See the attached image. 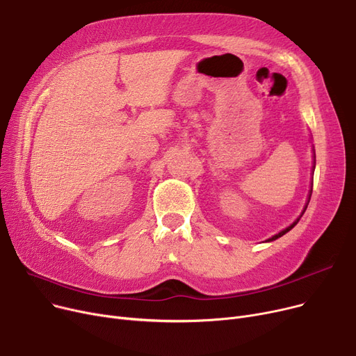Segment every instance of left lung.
<instances>
[{"label": "left lung", "mask_w": 356, "mask_h": 356, "mask_svg": "<svg viewBox=\"0 0 356 356\" xmlns=\"http://www.w3.org/2000/svg\"><path fill=\"white\" fill-rule=\"evenodd\" d=\"M314 159H316V156H314ZM314 164H316V160H314ZM313 172H314V165H313ZM312 188H313V184H312ZM310 196H312V189H310V192H309V197H307V203H306V207H305V209H303V212H302V215H300V216H298V218H297V219H296V220H294V222H293V223H291V225H290V227H287V228H286V229H283V231H282V232H278V234H275V235H274V236H271V238H270V239H267V242H270V241H275V239H277V238H280V236H283V235H284V234H287V232H289V231H291V229H293V228H294V227H296V225H297V222H298V220H300V218H302V216H303V213H305V212H306V209H307V204H309V202H310Z\"/></svg>", "instance_id": "1"}]
</instances>
